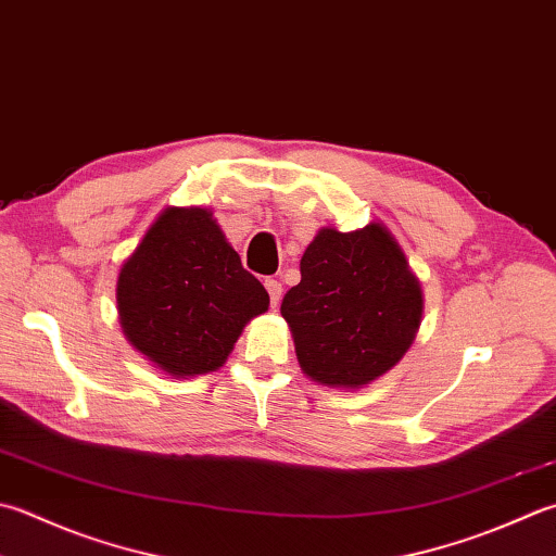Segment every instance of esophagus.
I'll use <instances>...</instances> for the list:
<instances>
[{"label": "esophagus", "instance_id": "1", "mask_svg": "<svg viewBox=\"0 0 556 556\" xmlns=\"http://www.w3.org/2000/svg\"><path fill=\"white\" fill-rule=\"evenodd\" d=\"M265 289L269 293V306L277 308L279 306V299H281V285L277 279H265Z\"/></svg>", "mask_w": 556, "mask_h": 556}]
</instances>
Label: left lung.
<instances>
[{
  "mask_svg": "<svg viewBox=\"0 0 556 556\" xmlns=\"http://www.w3.org/2000/svg\"><path fill=\"white\" fill-rule=\"evenodd\" d=\"M421 311L419 279L383 224L320 228L301 257V281L281 301L303 374L354 390L405 356Z\"/></svg>",
  "mask_w": 556,
  "mask_h": 556,
  "instance_id": "1",
  "label": "left lung"
}]
</instances>
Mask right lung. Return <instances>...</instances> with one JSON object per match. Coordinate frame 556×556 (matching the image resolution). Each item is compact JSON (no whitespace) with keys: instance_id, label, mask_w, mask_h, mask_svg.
Listing matches in <instances>:
<instances>
[{"instance_id":"1","label":"right lung","mask_w":556,"mask_h":556,"mask_svg":"<svg viewBox=\"0 0 556 556\" xmlns=\"http://www.w3.org/2000/svg\"><path fill=\"white\" fill-rule=\"evenodd\" d=\"M267 306L265 287L202 206L163 210L119 267L123 332L173 378L224 366L245 325Z\"/></svg>"}]
</instances>
